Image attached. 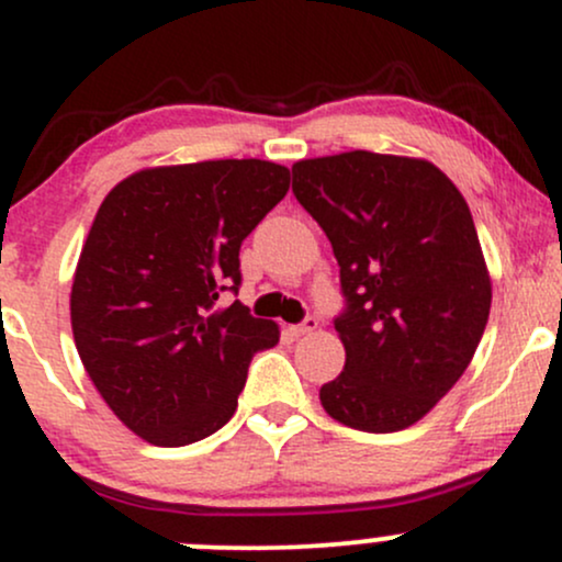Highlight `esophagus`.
<instances>
[{
    "instance_id": "1",
    "label": "esophagus",
    "mask_w": 562,
    "mask_h": 562,
    "mask_svg": "<svg viewBox=\"0 0 562 562\" xmlns=\"http://www.w3.org/2000/svg\"><path fill=\"white\" fill-rule=\"evenodd\" d=\"M315 328H317L315 317H306V321L301 323V326H293L291 330H293V334H296V336H306V334H312V330H315Z\"/></svg>"
}]
</instances>
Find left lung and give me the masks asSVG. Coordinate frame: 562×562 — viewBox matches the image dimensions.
Returning a JSON list of instances; mask_svg holds the SVG:
<instances>
[{
	"label": "left lung",
	"mask_w": 562,
	"mask_h": 562,
	"mask_svg": "<svg viewBox=\"0 0 562 562\" xmlns=\"http://www.w3.org/2000/svg\"><path fill=\"white\" fill-rule=\"evenodd\" d=\"M293 193L321 223L347 310L345 371L321 387L336 423L393 434L463 376L493 301L474 217L425 158L350 150L293 164Z\"/></svg>",
	"instance_id": "8db88e82"
}]
</instances>
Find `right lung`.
<instances>
[{
  "label": "right lung",
  "instance_id": "1",
  "mask_svg": "<svg viewBox=\"0 0 562 562\" xmlns=\"http://www.w3.org/2000/svg\"><path fill=\"white\" fill-rule=\"evenodd\" d=\"M291 188L261 158L150 167L99 206L75 269V347L104 404L156 447H182L236 412L247 366L280 326L241 301L239 247Z\"/></svg>",
  "mask_w": 562,
  "mask_h": 562
}]
</instances>
